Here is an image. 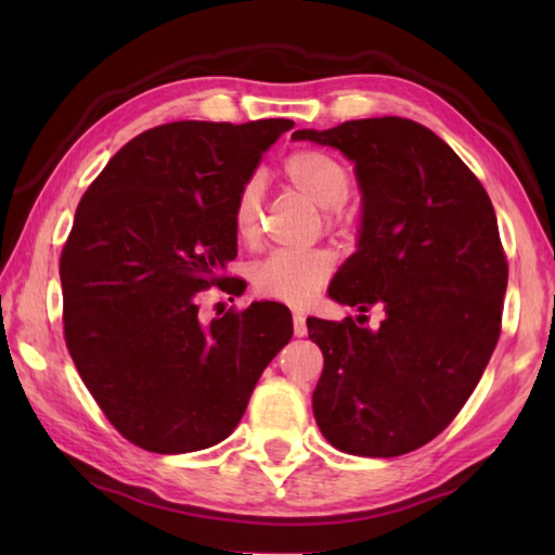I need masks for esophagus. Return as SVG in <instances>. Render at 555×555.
<instances>
[{
	"label": "esophagus",
	"mask_w": 555,
	"mask_h": 555,
	"mask_svg": "<svg viewBox=\"0 0 555 555\" xmlns=\"http://www.w3.org/2000/svg\"><path fill=\"white\" fill-rule=\"evenodd\" d=\"M294 333L296 337H304L308 333V325H306V315L294 311Z\"/></svg>",
	"instance_id": "34e87169"
}]
</instances>
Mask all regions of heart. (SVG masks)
Instances as JSON below:
<instances>
[{
	"mask_svg": "<svg viewBox=\"0 0 555 555\" xmlns=\"http://www.w3.org/2000/svg\"><path fill=\"white\" fill-rule=\"evenodd\" d=\"M284 176L300 195H306L318 208L327 210V228H352L354 212L343 208L352 183L347 168L337 158L318 152V149H300L286 158ZM261 203H264V181L259 173H251L240 185L237 198H234V230L242 242H257L261 230ZM333 269V251L321 247L306 251H274L249 269V281L261 298L281 300L288 306H306L331 281Z\"/></svg>",
	"mask_w": 555,
	"mask_h": 555,
	"instance_id": "b5f03b06",
	"label": "heart"
}]
</instances>
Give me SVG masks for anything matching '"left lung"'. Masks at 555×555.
<instances>
[{
	"instance_id": "8db88e82",
	"label": "left lung",
	"mask_w": 555,
	"mask_h": 555,
	"mask_svg": "<svg viewBox=\"0 0 555 555\" xmlns=\"http://www.w3.org/2000/svg\"><path fill=\"white\" fill-rule=\"evenodd\" d=\"M354 162L362 230L327 294L367 313L308 318L323 374L315 424L331 446L397 457L443 434L475 391L502 331L509 267L492 201L477 176L428 127L403 117L298 129Z\"/></svg>"
}]
</instances>
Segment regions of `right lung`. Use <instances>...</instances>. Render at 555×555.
<instances>
[{
    "instance_id": "1",
    "label": "right lung",
    "mask_w": 555,
    "mask_h": 555,
    "mask_svg": "<svg viewBox=\"0 0 555 555\" xmlns=\"http://www.w3.org/2000/svg\"><path fill=\"white\" fill-rule=\"evenodd\" d=\"M291 119L171 121L109 158L61 251L63 335L92 399L129 443L193 453L237 428L261 372L294 335L286 306L201 323L237 257L234 198ZM222 288V286H220Z\"/></svg>"
}]
</instances>
